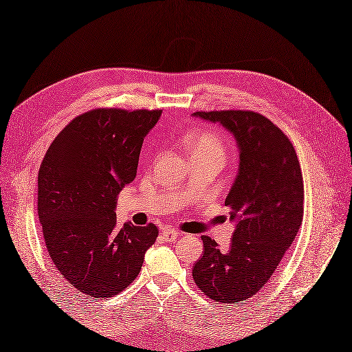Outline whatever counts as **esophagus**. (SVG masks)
Returning a JSON list of instances; mask_svg holds the SVG:
<instances>
[{
  "label": "esophagus",
  "mask_w": 352,
  "mask_h": 352,
  "mask_svg": "<svg viewBox=\"0 0 352 352\" xmlns=\"http://www.w3.org/2000/svg\"><path fill=\"white\" fill-rule=\"evenodd\" d=\"M179 234H180V232L176 230V228H166V230L163 231V239H164V241H167V243H173V241L177 240Z\"/></svg>",
  "instance_id": "34e87169"
}]
</instances>
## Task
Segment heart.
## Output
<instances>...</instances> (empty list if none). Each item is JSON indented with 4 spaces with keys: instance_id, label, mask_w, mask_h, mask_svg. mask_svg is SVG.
<instances>
[{
    "instance_id": "obj_1",
    "label": "heart",
    "mask_w": 352,
    "mask_h": 352,
    "mask_svg": "<svg viewBox=\"0 0 352 352\" xmlns=\"http://www.w3.org/2000/svg\"><path fill=\"white\" fill-rule=\"evenodd\" d=\"M186 144L191 154H207L225 158L226 145L223 138L213 130H197L188 136Z\"/></svg>"
}]
</instances>
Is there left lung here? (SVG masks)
<instances>
[{
    "mask_svg": "<svg viewBox=\"0 0 352 352\" xmlns=\"http://www.w3.org/2000/svg\"><path fill=\"white\" fill-rule=\"evenodd\" d=\"M235 136L240 168L225 206L235 221L230 250L203 235V256L192 278L206 296L221 303L243 302L268 283L303 219V179L290 139L259 112L198 111Z\"/></svg>",
    "mask_w": 352,
    "mask_h": 352,
    "instance_id": "obj_1",
    "label": "left lung"
}]
</instances>
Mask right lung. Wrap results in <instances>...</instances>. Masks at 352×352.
Listing matches in <instances>:
<instances>
[{
	"instance_id": "add662e5",
	"label": "right lung",
	"mask_w": 352,
	"mask_h": 352,
	"mask_svg": "<svg viewBox=\"0 0 352 352\" xmlns=\"http://www.w3.org/2000/svg\"><path fill=\"white\" fill-rule=\"evenodd\" d=\"M161 109L98 108L75 117L38 172V216L63 278L91 298L117 296L135 281L158 236L154 223H117L118 194L133 182L146 133Z\"/></svg>"
}]
</instances>
